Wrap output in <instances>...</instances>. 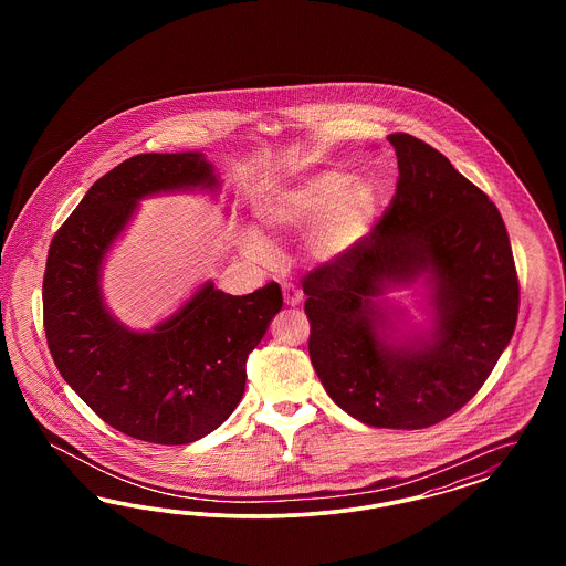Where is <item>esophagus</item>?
<instances>
[{"label":"esophagus","mask_w":566,"mask_h":566,"mask_svg":"<svg viewBox=\"0 0 566 566\" xmlns=\"http://www.w3.org/2000/svg\"><path fill=\"white\" fill-rule=\"evenodd\" d=\"M282 295H284V303L291 305V307L298 305L301 298H303L301 291H298L296 286H293V284H282Z\"/></svg>","instance_id":"esophagus-1"}]
</instances>
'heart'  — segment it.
Listing matches in <instances>:
<instances>
[{
    "label": "heart",
    "instance_id": "b5f03b06",
    "mask_svg": "<svg viewBox=\"0 0 566 566\" xmlns=\"http://www.w3.org/2000/svg\"><path fill=\"white\" fill-rule=\"evenodd\" d=\"M376 214V190L365 180H352L346 171H321L293 189L280 190L261 203V220L282 233H301L316 224L314 250L321 259L348 254L367 233ZM245 248L259 256L270 245L256 235H245Z\"/></svg>",
    "mask_w": 566,
    "mask_h": 566
}]
</instances>
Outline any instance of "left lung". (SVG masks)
<instances>
[{"label": "left lung", "instance_id": "1", "mask_svg": "<svg viewBox=\"0 0 566 566\" xmlns=\"http://www.w3.org/2000/svg\"><path fill=\"white\" fill-rule=\"evenodd\" d=\"M397 190L367 238L303 277L310 358L328 397L377 429H427L469 403L512 339L520 284L505 222L484 190L427 142L388 135ZM429 272L438 328L386 347L373 296Z\"/></svg>", "mask_w": 566, "mask_h": 566}]
</instances>
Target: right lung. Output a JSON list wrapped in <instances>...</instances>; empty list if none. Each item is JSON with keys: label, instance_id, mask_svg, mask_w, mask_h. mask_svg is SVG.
<instances>
[{"label": "right lung", "instance_id": "1", "mask_svg": "<svg viewBox=\"0 0 566 566\" xmlns=\"http://www.w3.org/2000/svg\"><path fill=\"white\" fill-rule=\"evenodd\" d=\"M192 187H216L201 153H150L116 165L54 233L42 284L59 374L112 429L161 446L197 441L233 413L248 354L282 310L277 282L243 296L206 282L153 333L129 331L106 312L102 261L137 199Z\"/></svg>", "mask_w": 566, "mask_h": 566}]
</instances>
